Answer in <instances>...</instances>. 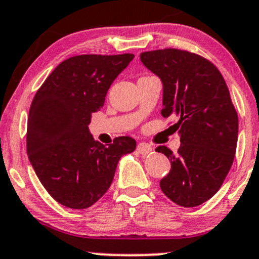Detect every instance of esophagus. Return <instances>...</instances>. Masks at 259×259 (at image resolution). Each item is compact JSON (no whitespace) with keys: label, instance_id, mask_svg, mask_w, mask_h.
<instances>
[{"label":"esophagus","instance_id":"34e87169","mask_svg":"<svg viewBox=\"0 0 259 259\" xmlns=\"http://www.w3.org/2000/svg\"><path fill=\"white\" fill-rule=\"evenodd\" d=\"M137 150L140 153V154L145 155V154H149V153H152L153 148L150 147L148 143H139L137 147Z\"/></svg>","mask_w":259,"mask_h":259}]
</instances>
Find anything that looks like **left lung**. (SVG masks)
Segmentation results:
<instances>
[{
  "label": "left lung",
  "instance_id": "1",
  "mask_svg": "<svg viewBox=\"0 0 259 259\" xmlns=\"http://www.w3.org/2000/svg\"><path fill=\"white\" fill-rule=\"evenodd\" d=\"M140 60L163 82L162 116L178 119L177 153L155 149L170 160L160 190L180 206H199L219 191L234 160L238 115L229 90L209 59L187 50L143 52Z\"/></svg>",
  "mask_w": 259,
  "mask_h": 259
}]
</instances>
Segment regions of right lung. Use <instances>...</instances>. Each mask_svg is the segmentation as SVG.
Instances as JSON below:
<instances>
[{
	"instance_id": "1",
	"label": "right lung",
	"mask_w": 259,
	"mask_h": 259,
	"mask_svg": "<svg viewBox=\"0 0 259 259\" xmlns=\"http://www.w3.org/2000/svg\"><path fill=\"white\" fill-rule=\"evenodd\" d=\"M134 58L82 54L63 60L35 94L29 111L26 150L50 196L69 209H87L109 190L121 155L135 150L130 137L112 144L95 142L91 115L105 104L107 90Z\"/></svg>"
}]
</instances>
